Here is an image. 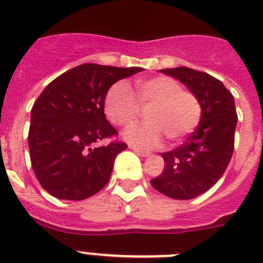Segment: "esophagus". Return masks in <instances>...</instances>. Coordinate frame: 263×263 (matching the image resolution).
<instances>
[{
    "label": "esophagus",
    "mask_w": 263,
    "mask_h": 263,
    "mask_svg": "<svg viewBox=\"0 0 263 263\" xmlns=\"http://www.w3.org/2000/svg\"><path fill=\"white\" fill-rule=\"evenodd\" d=\"M129 148H132L133 152H136L137 154L141 155V157H145V158H146V157H148V155H150V153L145 152V150H141V148L137 147L136 145H129Z\"/></svg>",
    "instance_id": "34e87169"
}]
</instances>
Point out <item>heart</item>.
Wrapping results in <instances>:
<instances>
[{"label":"heart","instance_id":"heart-1","mask_svg":"<svg viewBox=\"0 0 263 263\" xmlns=\"http://www.w3.org/2000/svg\"><path fill=\"white\" fill-rule=\"evenodd\" d=\"M147 122L130 126L124 138L143 148H153L163 142L164 134L171 142L182 141L200 122L201 106L197 97L182 89L178 81L168 76H154L137 83V99L126 83L118 81L106 92L105 115L111 124L127 126L138 117L141 108Z\"/></svg>","mask_w":263,"mask_h":263}]
</instances>
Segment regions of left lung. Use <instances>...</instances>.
Here are the masks:
<instances>
[{
  "mask_svg": "<svg viewBox=\"0 0 263 263\" xmlns=\"http://www.w3.org/2000/svg\"><path fill=\"white\" fill-rule=\"evenodd\" d=\"M195 95L201 106L199 126L187 142L162 153L164 170L152 185L176 200H190L217 183L231 162L237 113L234 99L221 81L200 71L176 67L160 69Z\"/></svg>",
  "mask_w": 263,
  "mask_h": 263,
  "instance_id": "8db88e82",
  "label": "left lung"
}]
</instances>
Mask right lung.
<instances>
[{
  "mask_svg": "<svg viewBox=\"0 0 263 263\" xmlns=\"http://www.w3.org/2000/svg\"><path fill=\"white\" fill-rule=\"evenodd\" d=\"M141 71L85 63L45 88L31 109L29 150L32 170L48 194L78 201L105 187L116 157L127 147L121 142L97 146L117 134L104 113L106 92Z\"/></svg>",
  "mask_w": 263,
  "mask_h": 263,
  "instance_id": "1",
  "label": "right lung"
}]
</instances>
